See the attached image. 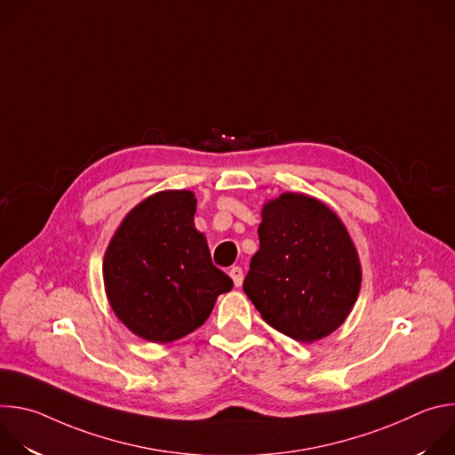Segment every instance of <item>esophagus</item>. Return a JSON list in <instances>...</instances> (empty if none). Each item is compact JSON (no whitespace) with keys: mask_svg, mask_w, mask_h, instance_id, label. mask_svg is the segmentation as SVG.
Listing matches in <instances>:
<instances>
[{"mask_svg":"<svg viewBox=\"0 0 455 455\" xmlns=\"http://www.w3.org/2000/svg\"><path fill=\"white\" fill-rule=\"evenodd\" d=\"M228 274H230V277H232V281H234V284L235 286H241L243 284V268L241 267H232L230 270H228Z\"/></svg>","mask_w":455,"mask_h":455,"instance_id":"obj_1","label":"esophagus"}]
</instances>
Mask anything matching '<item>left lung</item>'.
Here are the masks:
<instances>
[{"mask_svg":"<svg viewBox=\"0 0 455 455\" xmlns=\"http://www.w3.org/2000/svg\"><path fill=\"white\" fill-rule=\"evenodd\" d=\"M243 290L267 323L299 342L333 333L360 291L355 244L333 211L286 192L263 209Z\"/></svg>","mask_w":455,"mask_h":455,"instance_id":"left-lung-1","label":"left lung"}]
</instances>
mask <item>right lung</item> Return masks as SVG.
<instances>
[{"mask_svg": "<svg viewBox=\"0 0 455 455\" xmlns=\"http://www.w3.org/2000/svg\"><path fill=\"white\" fill-rule=\"evenodd\" d=\"M196 200L165 190L125 216L104 255V283L116 316L135 335L172 342L209 318L232 279L212 265L194 227Z\"/></svg>", "mask_w": 455, "mask_h": 455, "instance_id": "right-lung-1", "label": "right lung"}]
</instances>
